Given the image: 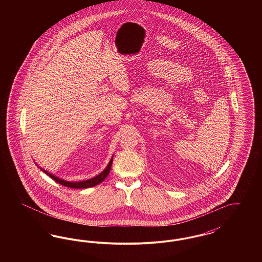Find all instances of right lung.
<instances>
[{
    "label": "right lung",
    "instance_id": "1",
    "mask_svg": "<svg viewBox=\"0 0 262 262\" xmlns=\"http://www.w3.org/2000/svg\"><path fill=\"white\" fill-rule=\"evenodd\" d=\"M113 158L110 160V162L108 164V166L105 168V170L103 172H101L99 174H97L96 177L92 178V179H89L86 181H81V182H68V181H64L62 180L54 174L48 173L47 171L43 170L46 174H48L49 177H51L55 182L59 183L60 185H62L64 187H72V188H86V187H95L97 185H99L100 183H102L106 178L107 176L110 173V170H111V167H112Z\"/></svg>",
    "mask_w": 262,
    "mask_h": 262
}]
</instances>
